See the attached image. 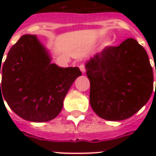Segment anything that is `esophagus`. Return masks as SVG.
I'll return each mask as SVG.
<instances>
[{
  "label": "esophagus",
  "mask_w": 156,
  "mask_h": 156,
  "mask_svg": "<svg viewBox=\"0 0 156 156\" xmlns=\"http://www.w3.org/2000/svg\"><path fill=\"white\" fill-rule=\"evenodd\" d=\"M79 68H80V70H81L82 73H85V72H86V68H85L84 64L79 65Z\"/></svg>",
  "instance_id": "34e87169"
}]
</instances>
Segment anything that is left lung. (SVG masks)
I'll use <instances>...</instances> for the list:
<instances>
[{
    "label": "left lung",
    "mask_w": 156,
    "mask_h": 156,
    "mask_svg": "<svg viewBox=\"0 0 156 156\" xmlns=\"http://www.w3.org/2000/svg\"><path fill=\"white\" fill-rule=\"evenodd\" d=\"M86 70L90 105L102 119H126L151 98L153 69L146 51L134 39L106 47L86 63Z\"/></svg>",
    "instance_id": "1"
}]
</instances>
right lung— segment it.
<instances>
[{
    "label": "right lung",
    "mask_w": 156,
    "mask_h": 156,
    "mask_svg": "<svg viewBox=\"0 0 156 156\" xmlns=\"http://www.w3.org/2000/svg\"><path fill=\"white\" fill-rule=\"evenodd\" d=\"M1 72L0 99H5L18 116L32 122L57 117L71 85L82 75L77 67L64 68L51 63L34 35L22 36L12 46L1 63Z\"/></svg>",
    "instance_id": "right-lung-1"
}]
</instances>
